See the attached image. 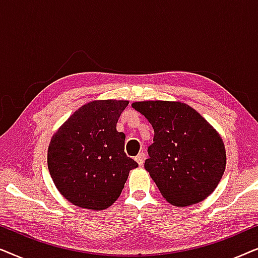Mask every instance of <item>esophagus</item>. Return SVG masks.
Listing matches in <instances>:
<instances>
[{
	"mask_svg": "<svg viewBox=\"0 0 258 258\" xmlns=\"http://www.w3.org/2000/svg\"><path fill=\"white\" fill-rule=\"evenodd\" d=\"M144 160H146V154H144L143 151H142V153H140L136 156V162H137V163H139L140 167H142V165H143Z\"/></svg>",
	"mask_w": 258,
	"mask_h": 258,
	"instance_id": "obj_1",
	"label": "esophagus"
}]
</instances>
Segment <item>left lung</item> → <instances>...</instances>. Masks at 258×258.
I'll list each match as a JSON object with an SVG mask.
<instances>
[{"mask_svg":"<svg viewBox=\"0 0 258 258\" xmlns=\"http://www.w3.org/2000/svg\"><path fill=\"white\" fill-rule=\"evenodd\" d=\"M132 107L154 128L144 168L161 195L176 207H189L216 189L227 164L224 143L195 109L182 102L143 101Z\"/></svg>","mask_w":258,"mask_h":258,"instance_id":"8db88e82","label":"left lung"}]
</instances>
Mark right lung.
Masks as SVG:
<instances>
[{
  "instance_id": "add662e5",
  "label": "right lung",
  "mask_w": 258,
  "mask_h": 258,
  "mask_svg": "<svg viewBox=\"0 0 258 258\" xmlns=\"http://www.w3.org/2000/svg\"><path fill=\"white\" fill-rule=\"evenodd\" d=\"M128 101L101 100L76 110L51 137L48 169L56 188L74 206L107 209L118 199L132 169L125 135L116 130Z\"/></svg>"
}]
</instances>
